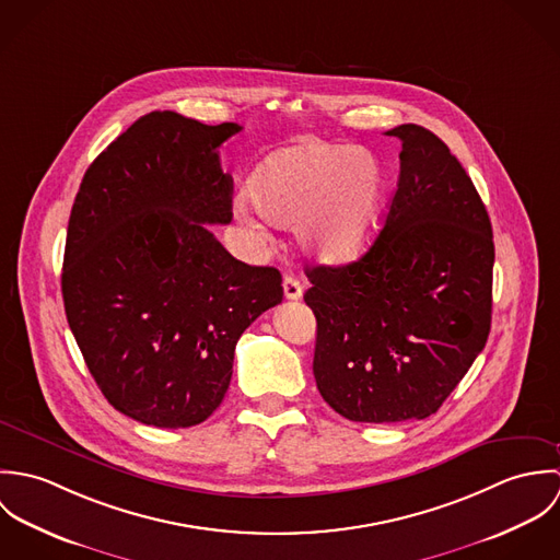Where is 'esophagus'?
<instances>
[{"mask_svg": "<svg viewBox=\"0 0 560 560\" xmlns=\"http://www.w3.org/2000/svg\"><path fill=\"white\" fill-rule=\"evenodd\" d=\"M282 287H284V298H287V300H300L302 293H304L302 282H300L298 278H293V276H287L284 282H282Z\"/></svg>", "mask_w": 560, "mask_h": 560, "instance_id": "1", "label": "esophagus"}]
</instances>
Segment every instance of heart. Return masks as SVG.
I'll list each match as a JSON object with an SVG mask.
<instances>
[{
    "mask_svg": "<svg viewBox=\"0 0 560 560\" xmlns=\"http://www.w3.org/2000/svg\"><path fill=\"white\" fill-rule=\"evenodd\" d=\"M249 191L273 224H300L304 245L327 262L362 256L384 224L386 172L377 158L349 144L304 142L278 151L256 170ZM235 211L258 226L247 198Z\"/></svg>",
    "mask_w": 560,
    "mask_h": 560,
    "instance_id": "obj_1",
    "label": "heart"
}]
</instances>
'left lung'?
<instances>
[{
    "instance_id": "8db88e82",
    "label": "left lung",
    "mask_w": 560,
    "mask_h": 560,
    "mask_svg": "<svg viewBox=\"0 0 560 560\" xmlns=\"http://www.w3.org/2000/svg\"><path fill=\"white\" fill-rule=\"evenodd\" d=\"M386 224L349 265L308 267L320 397L353 422L422 420L477 360L491 327L493 235L472 178L420 125H399Z\"/></svg>"
}]
</instances>
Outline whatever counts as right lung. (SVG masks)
Returning a JSON list of instances; mask_svg holds the SVG:
<instances>
[{
	"label": "right lung",
	"mask_w": 560,
	"mask_h": 560,
	"mask_svg": "<svg viewBox=\"0 0 560 560\" xmlns=\"http://www.w3.org/2000/svg\"><path fill=\"white\" fill-rule=\"evenodd\" d=\"M240 131L151 112L90 163L75 196L67 319L103 397L142 424L207 420L241 334L284 295L276 267L241 262L205 226L233 220L218 149Z\"/></svg>",
	"instance_id": "1"
}]
</instances>
